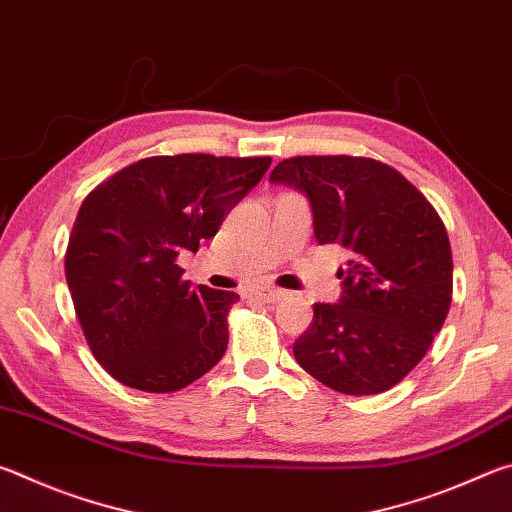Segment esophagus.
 I'll list each match as a JSON object with an SVG mask.
<instances>
[{"label":"esophagus","instance_id":"1","mask_svg":"<svg viewBox=\"0 0 512 512\" xmlns=\"http://www.w3.org/2000/svg\"><path fill=\"white\" fill-rule=\"evenodd\" d=\"M253 293H255V296H257L259 300H264V302H277V300H280V298L284 296L282 289L266 287V284H262V287H255Z\"/></svg>","mask_w":512,"mask_h":512}]
</instances>
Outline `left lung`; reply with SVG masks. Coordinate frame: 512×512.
Wrapping results in <instances>:
<instances>
[{
	"instance_id": "1",
	"label": "left lung",
	"mask_w": 512,
	"mask_h": 512,
	"mask_svg": "<svg viewBox=\"0 0 512 512\" xmlns=\"http://www.w3.org/2000/svg\"><path fill=\"white\" fill-rule=\"evenodd\" d=\"M271 183L300 189L320 246L348 250L341 300L316 302L293 343L311 377L345 395H375L418 366L452 305L445 223L400 171L372 158L298 155Z\"/></svg>"
}]
</instances>
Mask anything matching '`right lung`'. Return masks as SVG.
<instances>
[{"label": "right lung", "mask_w": 512, "mask_h": 512, "mask_svg": "<svg viewBox=\"0 0 512 512\" xmlns=\"http://www.w3.org/2000/svg\"><path fill=\"white\" fill-rule=\"evenodd\" d=\"M271 158L155 155L85 196L65 253V277L90 350L124 386L173 393L228 348L235 291L183 280L180 253L212 239Z\"/></svg>", "instance_id": "add662e5"}]
</instances>
